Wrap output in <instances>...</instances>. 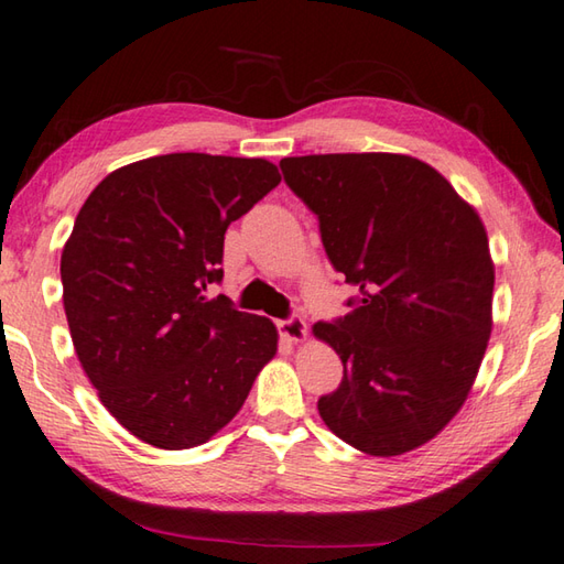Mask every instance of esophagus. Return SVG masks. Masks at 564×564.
I'll return each instance as SVG.
<instances>
[{
  "instance_id": "obj_1",
  "label": "esophagus",
  "mask_w": 564,
  "mask_h": 564,
  "mask_svg": "<svg viewBox=\"0 0 564 564\" xmlns=\"http://www.w3.org/2000/svg\"><path fill=\"white\" fill-rule=\"evenodd\" d=\"M279 330H281V335L285 337V340L301 343V340H305V335H308V325H305V321H303L301 315H291L289 321H281L279 323Z\"/></svg>"
}]
</instances>
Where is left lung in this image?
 <instances>
[{
  "label": "left lung",
  "instance_id": "8db88e82",
  "mask_svg": "<svg viewBox=\"0 0 564 564\" xmlns=\"http://www.w3.org/2000/svg\"><path fill=\"white\" fill-rule=\"evenodd\" d=\"M281 170L321 221L333 269L357 289L350 313L313 325L343 360V382L317 412L357 452H414L464 406L486 355L496 269L484 221L409 155L283 158Z\"/></svg>",
  "mask_w": 564,
  "mask_h": 564
}]
</instances>
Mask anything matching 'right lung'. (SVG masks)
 <instances>
[{"instance_id": "right-lung-1", "label": "right lung", "mask_w": 564, "mask_h": 564, "mask_svg": "<svg viewBox=\"0 0 564 564\" xmlns=\"http://www.w3.org/2000/svg\"><path fill=\"white\" fill-rule=\"evenodd\" d=\"M281 182L261 158L172 152L88 194L61 253L78 362L108 412L150 446L207 444L279 350L263 315L207 299L224 234Z\"/></svg>"}]
</instances>
